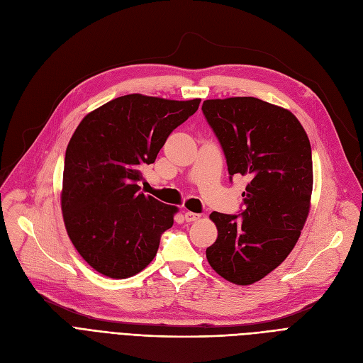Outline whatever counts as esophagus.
<instances>
[{"label":"esophagus","instance_id":"esophagus-1","mask_svg":"<svg viewBox=\"0 0 363 363\" xmlns=\"http://www.w3.org/2000/svg\"><path fill=\"white\" fill-rule=\"evenodd\" d=\"M184 219H186V222H195L199 219V215L194 213V211H186Z\"/></svg>","mask_w":363,"mask_h":363}]
</instances>
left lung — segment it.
<instances>
[{"label": "left lung", "instance_id": "obj_1", "mask_svg": "<svg viewBox=\"0 0 363 363\" xmlns=\"http://www.w3.org/2000/svg\"><path fill=\"white\" fill-rule=\"evenodd\" d=\"M201 109L230 180L251 179L239 215H210L218 239L206 255L223 279L249 285L277 269L298 240L312 194L311 144L290 111L257 97L211 99Z\"/></svg>", "mask_w": 363, "mask_h": 363}]
</instances>
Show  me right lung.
<instances>
[{
	"label": "right lung",
	"mask_w": 363,
	"mask_h": 363,
	"mask_svg": "<svg viewBox=\"0 0 363 363\" xmlns=\"http://www.w3.org/2000/svg\"><path fill=\"white\" fill-rule=\"evenodd\" d=\"M199 102L121 96L85 116L74 130L62 172V218L73 246L99 273L124 279L156 257L177 207L140 191V168L153 164Z\"/></svg>",
	"instance_id": "add662e5"
}]
</instances>
